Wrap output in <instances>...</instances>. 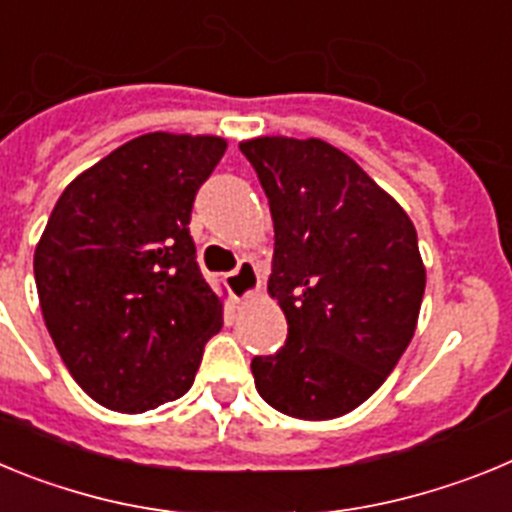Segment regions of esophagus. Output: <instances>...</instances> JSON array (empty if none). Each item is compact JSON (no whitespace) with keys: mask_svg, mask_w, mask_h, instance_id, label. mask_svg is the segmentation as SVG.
<instances>
[{"mask_svg":"<svg viewBox=\"0 0 512 512\" xmlns=\"http://www.w3.org/2000/svg\"><path fill=\"white\" fill-rule=\"evenodd\" d=\"M225 287H228L230 297L238 302H243V300H248V297L256 295L261 287V277H259V269H256V264L243 259L241 264H238V269L230 271V274H225Z\"/></svg>","mask_w":512,"mask_h":512,"instance_id":"34e87169","label":"esophagus"}]
</instances>
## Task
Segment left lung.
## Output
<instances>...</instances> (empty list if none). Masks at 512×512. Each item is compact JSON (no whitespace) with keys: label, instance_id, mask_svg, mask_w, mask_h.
Wrapping results in <instances>:
<instances>
[{"label":"left lung","instance_id":"1","mask_svg":"<svg viewBox=\"0 0 512 512\" xmlns=\"http://www.w3.org/2000/svg\"><path fill=\"white\" fill-rule=\"evenodd\" d=\"M274 220L269 295L287 341L253 356L256 390L302 420L351 413L382 387L418 325V233L354 158L318 138L241 143Z\"/></svg>","mask_w":512,"mask_h":512}]
</instances>
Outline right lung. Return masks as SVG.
<instances>
[{"label":"right lung","mask_w":512,"mask_h":512,"mask_svg":"<svg viewBox=\"0 0 512 512\" xmlns=\"http://www.w3.org/2000/svg\"><path fill=\"white\" fill-rule=\"evenodd\" d=\"M225 148L215 135H140L76 176L48 217L33 261L45 328L104 408L179 400L223 328L189 220Z\"/></svg>","instance_id":"add662e5"}]
</instances>
